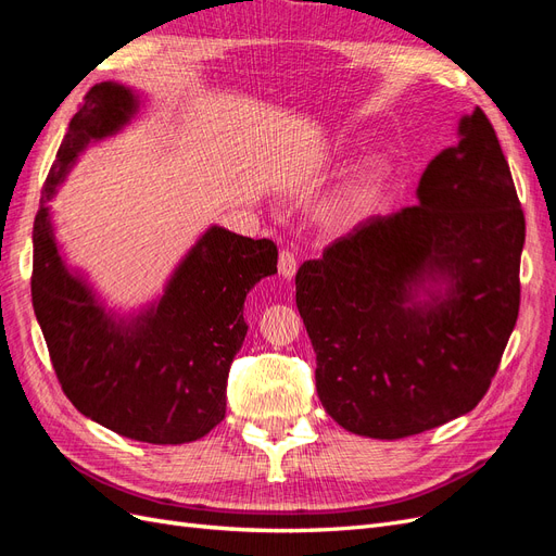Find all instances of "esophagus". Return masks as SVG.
<instances>
[{"label": "esophagus", "mask_w": 556, "mask_h": 556, "mask_svg": "<svg viewBox=\"0 0 556 556\" xmlns=\"http://www.w3.org/2000/svg\"><path fill=\"white\" fill-rule=\"evenodd\" d=\"M278 274H280L285 280H292V278H294V274H296V257H294V252L280 250Z\"/></svg>", "instance_id": "esophagus-1"}]
</instances>
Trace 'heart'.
<instances>
[{
    "label": "heart",
    "mask_w": 556,
    "mask_h": 556,
    "mask_svg": "<svg viewBox=\"0 0 556 556\" xmlns=\"http://www.w3.org/2000/svg\"><path fill=\"white\" fill-rule=\"evenodd\" d=\"M390 176V166L382 157L366 160L359 169L348 178L327 206V220L336 227H350L371 211L382 185Z\"/></svg>",
    "instance_id": "heart-1"
}]
</instances>
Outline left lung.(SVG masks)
<instances>
[{"label": "left lung", "instance_id": "obj_1", "mask_svg": "<svg viewBox=\"0 0 556 556\" xmlns=\"http://www.w3.org/2000/svg\"><path fill=\"white\" fill-rule=\"evenodd\" d=\"M417 204L368 217L296 271L325 410L396 441L473 410L519 313L525 213L496 131L462 115Z\"/></svg>", "mask_w": 556, "mask_h": 556}]
</instances>
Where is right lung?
Listing matches in <instances>:
<instances>
[{
	"mask_svg": "<svg viewBox=\"0 0 556 556\" xmlns=\"http://www.w3.org/2000/svg\"><path fill=\"white\" fill-rule=\"evenodd\" d=\"M141 97L121 83H99L72 117L46 178L35 217L31 304L50 362L76 410L131 441L192 443L225 419L227 376L248 333L243 304L274 276L278 248L211 225L137 313L106 306L55 239V197L90 143L123 131Z\"/></svg>",
	"mask_w": 556,
	"mask_h": 556,
	"instance_id": "right-lung-1",
	"label": "right lung"
}]
</instances>
